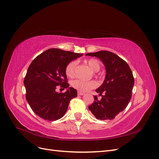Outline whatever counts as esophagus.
I'll use <instances>...</instances> for the list:
<instances>
[{
  "label": "esophagus",
  "instance_id": "34e87169",
  "mask_svg": "<svg viewBox=\"0 0 159 159\" xmlns=\"http://www.w3.org/2000/svg\"><path fill=\"white\" fill-rule=\"evenodd\" d=\"M84 93L78 91V95H79V96H82V95H84Z\"/></svg>",
  "mask_w": 159,
  "mask_h": 159
}]
</instances>
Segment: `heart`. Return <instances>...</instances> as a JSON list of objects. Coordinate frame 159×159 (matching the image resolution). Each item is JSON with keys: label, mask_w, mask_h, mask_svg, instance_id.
Masks as SVG:
<instances>
[{"label": "heart", "mask_w": 159, "mask_h": 159, "mask_svg": "<svg viewBox=\"0 0 159 159\" xmlns=\"http://www.w3.org/2000/svg\"><path fill=\"white\" fill-rule=\"evenodd\" d=\"M85 63L87 64L90 69L93 72H97L101 69V63L97 60L92 58L88 61H86ZM76 62L71 61L66 66L65 73L66 75L69 78H73L75 76V69H76ZM72 87H74L80 92H87L90 89H93L97 87V83L94 80L90 81H83L80 80H75L71 83Z\"/></svg>", "instance_id": "obj_1"}]
</instances>
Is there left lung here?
Listing matches in <instances>:
<instances>
[{
	"mask_svg": "<svg viewBox=\"0 0 159 159\" xmlns=\"http://www.w3.org/2000/svg\"><path fill=\"white\" fill-rule=\"evenodd\" d=\"M87 56L98 58L105 66L106 76L103 83L96 89L102 96L94 101L89 109L99 120H112L127 107L132 96L134 77L129 65L115 53L101 51L88 53ZM102 93L105 94L102 95Z\"/></svg>",
	"mask_w": 159,
	"mask_h": 159,
	"instance_id": "8db88e82",
	"label": "left lung"
}]
</instances>
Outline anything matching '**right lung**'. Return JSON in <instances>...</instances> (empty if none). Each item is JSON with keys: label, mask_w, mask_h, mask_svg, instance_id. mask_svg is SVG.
<instances>
[{"label": "right lung", "mask_w": 159, "mask_h": 159, "mask_svg": "<svg viewBox=\"0 0 159 159\" xmlns=\"http://www.w3.org/2000/svg\"><path fill=\"white\" fill-rule=\"evenodd\" d=\"M83 54L51 48L36 57L31 62L24 79L26 98L36 115L54 121L66 113L76 90L69 87L65 73L66 65ZM66 88L64 93L56 91L57 85Z\"/></svg>", "instance_id": "right-lung-1"}]
</instances>
